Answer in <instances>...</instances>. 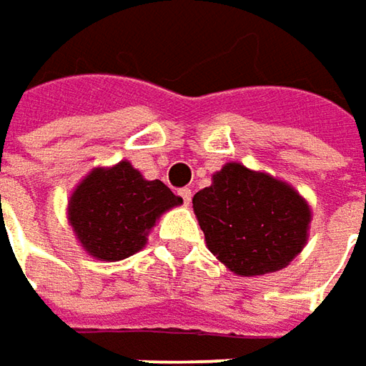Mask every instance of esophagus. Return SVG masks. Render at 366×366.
Listing matches in <instances>:
<instances>
[{"mask_svg":"<svg viewBox=\"0 0 366 366\" xmlns=\"http://www.w3.org/2000/svg\"><path fill=\"white\" fill-rule=\"evenodd\" d=\"M180 196H182L184 204L188 207V204H190V200H192V190H190V188H182V190H180Z\"/></svg>","mask_w":366,"mask_h":366,"instance_id":"obj_1","label":"esophagus"}]
</instances>
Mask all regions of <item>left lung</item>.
<instances>
[{
	"label": "left lung",
	"mask_w": 366,
	"mask_h": 366,
	"mask_svg": "<svg viewBox=\"0 0 366 366\" xmlns=\"http://www.w3.org/2000/svg\"><path fill=\"white\" fill-rule=\"evenodd\" d=\"M192 207L212 255L243 275L284 269L308 241V202L290 184L241 164H227Z\"/></svg>",
	"instance_id": "left-lung-1"
}]
</instances>
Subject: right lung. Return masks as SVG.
Segmentation results:
<instances>
[{
  "instance_id": "1",
  "label": "right lung",
  "mask_w": 366,
  "mask_h": 366,
  "mask_svg": "<svg viewBox=\"0 0 366 366\" xmlns=\"http://www.w3.org/2000/svg\"><path fill=\"white\" fill-rule=\"evenodd\" d=\"M182 198L159 180H145L129 162L95 168L69 200V222L82 249L101 261H121L144 249L159 214Z\"/></svg>"
}]
</instances>
